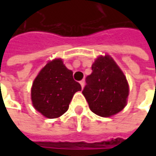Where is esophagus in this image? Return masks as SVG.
Returning <instances> with one entry per match:
<instances>
[{"instance_id": "obj_1", "label": "esophagus", "mask_w": 156, "mask_h": 156, "mask_svg": "<svg viewBox=\"0 0 156 156\" xmlns=\"http://www.w3.org/2000/svg\"><path fill=\"white\" fill-rule=\"evenodd\" d=\"M80 84H81V87H84V84H85V81L82 80V81H80Z\"/></svg>"}]
</instances>
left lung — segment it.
Listing matches in <instances>:
<instances>
[{
  "label": "left lung",
  "instance_id": "8db88e82",
  "mask_svg": "<svg viewBox=\"0 0 156 156\" xmlns=\"http://www.w3.org/2000/svg\"><path fill=\"white\" fill-rule=\"evenodd\" d=\"M82 94L92 112L109 117L124 108L129 95V84L122 71L109 56H101L92 65L86 77Z\"/></svg>",
  "mask_w": 156,
  "mask_h": 156
}]
</instances>
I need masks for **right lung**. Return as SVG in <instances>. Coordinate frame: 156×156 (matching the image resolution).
<instances>
[{"mask_svg":"<svg viewBox=\"0 0 156 156\" xmlns=\"http://www.w3.org/2000/svg\"><path fill=\"white\" fill-rule=\"evenodd\" d=\"M81 84L61 59L48 62L34 79L31 98L34 108L48 118H57L69 109L70 101Z\"/></svg>","mask_w":156,"mask_h":156,"instance_id":"add662e5","label":"right lung"}]
</instances>
